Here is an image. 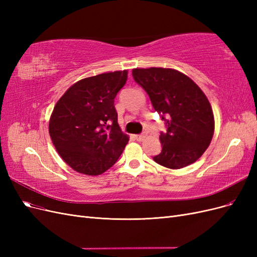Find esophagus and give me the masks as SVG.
<instances>
[{
  "label": "esophagus",
  "instance_id": "obj_1",
  "mask_svg": "<svg viewBox=\"0 0 257 257\" xmlns=\"http://www.w3.org/2000/svg\"><path fill=\"white\" fill-rule=\"evenodd\" d=\"M146 137V135L145 134H138V135H135V138H136V141L137 142H142V141H144V138Z\"/></svg>",
  "mask_w": 257,
  "mask_h": 257
}]
</instances>
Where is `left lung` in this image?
I'll list each match as a JSON object with an SVG mask.
<instances>
[{"label":"left lung","instance_id":"obj_1","mask_svg":"<svg viewBox=\"0 0 257 257\" xmlns=\"http://www.w3.org/2000/svg\"><path fill=\"white\" fill-rule=\"evenodd\" d=\"M132 75L165 121L166 132L160 135L162 151L153 160L170 169L197 161L214 132L213 112L204 92L188 76L172 68H135Z\"/></svg>","mask_w":257,"mask_h":257}]
</instances>
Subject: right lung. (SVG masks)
Masks as SVG:
<instances>
[{
  "label": "right lung",
  "mask_w": 257,
  "mask_h": 257,
  "mask_svg": "<svg viewBox=\"0 0 257 257\" xmlns=\"http://www.w3.org/2000/svg\"><path fill=\"white\" fill-rule=\"evenodd\" d=\"M127 71L99 74L73 84L53 108L49 134L60 157L76 172L105 173L118 161L128 137L118 124L114 97Z\"/></svg>",
  "instance_id": "add662e5"
}]
</instances>
